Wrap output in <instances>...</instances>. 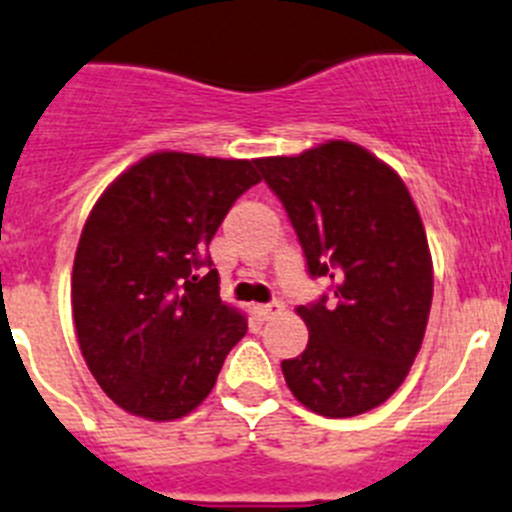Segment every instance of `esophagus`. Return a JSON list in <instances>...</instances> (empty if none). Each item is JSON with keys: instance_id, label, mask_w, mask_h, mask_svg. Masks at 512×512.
<instances>
[{"instance_id": "obj_1", "label": "esophagus", "mask_w": 512, "mask_h": 512, "mask_svg": "<svg viewBox=\"0 0 512 512\" xmlns=\"http://www.w3.org/2000/svg\"><path fill=\"white\" fill-rule=\"evenodd\" d=\"M280 311H283V303H280V301H273V303H260V306H255L257 319H262V321L273 319V316H278Z\"/></svg>"}]
</instances>
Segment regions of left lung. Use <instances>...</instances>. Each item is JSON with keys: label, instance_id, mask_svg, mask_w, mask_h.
<instances>
[{"label": "left lung", "instance_id": "left-lung-1", "mask_svg": "<svg viewBox=\"0 0 512 512\" xmlns=\"http://www.w3.org/2000/svg\"><path fill=\"white\" fill-rule=\"evenodd\" d=\"M257 168L288 211L326 296L298 306L308 344L283 359L290 393L326 418L367 413L400 388L426 334L434 265L411 193L390 165L347 140Z\"/></svg>", "mask_w": 512, "mask_h": 512}]
</instances>
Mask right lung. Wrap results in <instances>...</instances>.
Returning a JSON list of instances; mask_svg holds the SVG:
<instances>
[{
	"instance_id": "1",
	"label": "right lung",
	"mask_w": 512,
	"mask_h": 512,
	"mask_svg": "<svg viewBox=\"0 0 512 512\" xmlns=\"http://www.w3.org/2000/svg\"><path fill=\"white\" fill-rule=\"evenodd\" d=\"M257 160L153 153L91 209L78 239L71 306L101 390L132 416L176 421L204 403L247 316L219 298L209 242L260 183Z\"/></svg>"
}]
</instances>
